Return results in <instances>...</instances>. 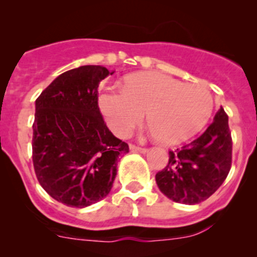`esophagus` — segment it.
Wrapping results in <instances>:
<instances>
[{
	"label": "esophagus",
	"mask_w": 257,
	"mask_h": 257,
	"mask_svg": "<svg viewBox=\"0 0 257 257\" xmlns=\"http://www.w3.org/2000/svg\"><path fill=\"white\" fill-rule=\"evenodd\" d=\"M129 149H131V152H133V153H143V154L148 152V149H145V148L137 147V145H133V144L129 145Z\"/></svg>",
	"instance_id": "esophagus-1"
}]
</instances>
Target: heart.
<instances>
[{"mask_svg":"<svg viewBox=\"0 0 257 257\" xmlns=\"http://www.w3.org/2000/svg\"><path fill=\"white\" fill-rule=\"evenodd\" d=\"M99 104L108 126L118 137H128L147 112L150 133L168 145L183 143L198 134L214 109L208 88L157 72L128 77L123 88L103 93Z\"/></svg>","mask_w":257,"mask_h":257,"instance_id":"heart-1","label":"heart"}]
</instances>
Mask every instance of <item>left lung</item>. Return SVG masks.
I'll use <instances>...</instances> for the list:
<instances>
[{"instance_id":"1","label":"left lung","mask_w":257,"mask_h":257,"mask_svg":"<svg viewBox=\"0 0 257 257\" xmlns=\"http://www.w3.org/2000/svg\"><path fill=\"white\" fill-rule=\"evenodd\" d=\"M232 142L224 108L195 141L169 152V163L155 175L159 190L175 203L195 205L220 188L231 168Z\"/></svg>"}]
</instances>
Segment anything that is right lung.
I'll use <instances>...</instances> for the list:
<instances>
[{
    "label": "right lung",
    "mask_w": 257,
    "mask_h": 257,
    "mask_svg": "<svg viewBox=\"0 0 257 257\" xmlns=\"http://www.w3.org/2000/svg\"><path fill=\"white\" fill-rule=\"evenodd\" d=\"M113 73L80 66L59 74L36 100L33 167L41 186L67 206L83 209L104 199L129 152L98 107V84Z\"/></svg>",
    "instance_id": "1"
}]
</instances>
